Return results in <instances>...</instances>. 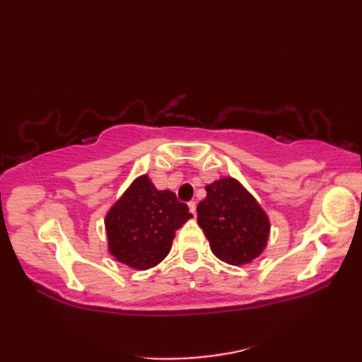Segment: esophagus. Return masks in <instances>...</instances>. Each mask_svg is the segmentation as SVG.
<instances>
[{"mask_svg": "<svg viewBox=\"0 0 362 362\" xmlns=\"http://www.w3.org/2000/svg\"><path fill=\"white\" fill-rule=\"evenodd\" d=\"M188 206H189V211L194 214L196 216V206H197V204H196V201H191V202H188Z\"/></svg>", "mask_w": 362, "mask_h": 362, "instance_id": "34e87169", "label": "esophagus"}]
</instances>
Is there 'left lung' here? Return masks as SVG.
<instances>
[{"mask_svg": "<svg viewBox=\"0 0 362 362\" xmlns=\"http://www.w3.org/2000/svg\"><path fill=\"white\" fill-rule=\"evenodd\" d=\"M197 205V222L211 252L232 266L252 263L264 252L271 221L263 206L233 177H222L205 187Z\"/></svg>", "mask_w": 362, "mask_h": 362, "instance_id": "8db88e82", "label": "left lung"}]
</instances>
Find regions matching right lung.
I'll return each instance as SVG.
<instances>
[{
    "instance_id": "add662e5",
    "label": "right lung",
    "mask_w": 362,
    "mask_h": 362,
    "mask_svg": "<svg viewBox=\"0 0 362 362\" xmlns=\"http://www.w3.org/2000/svg\"><path fill=\"white\" fill-rule=\"evenodd\" d=\"M193 218L169 189H157L143 174L105 214L110 255L136 271L157 266L173 247L175 230Z\"/></svg>"
}]
</instances>
